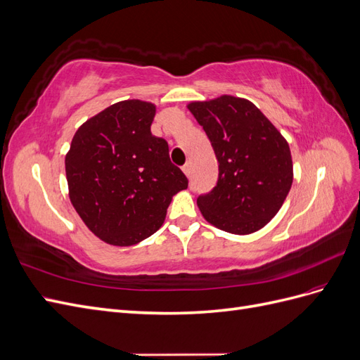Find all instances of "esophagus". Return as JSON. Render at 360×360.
Returning <instances> with one entry per match:
<instances>
[{
  "label": "esophagus",
  "mask_w": 360,
  "mask_h": 360,
  "mask_svg": "<svg viewBox=\"0 0 360 360\" xmlns=\"http://www.w3.org/2000/svg\"><path fill=\"white\" fill-rule=\"evenodd\" d=\"M183 172L184 174H186V176L189 177L191 176V171H192V165H191V162H186V163H184V165H183Z\"/></svg>",
  "instance_id": "34e87169"
}]
</instances>
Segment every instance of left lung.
I'll return each instance as SVG.
<instances>
[{"instance_id": "obj_1", "label": "left lung", "mask_w": 360, "mask_h": 360, "mask_svg": "<svg viewBox=\"0 0 360 360\" xmlns=\"http://www.w3.org/2000/svg\"><path fill=\"white\" fill-rule=\"evenodd\" d=\"M188 110L209 136L217 162L216 186L197 204L207 222L231 234H250L270 222L292 183L290 147L279 130L246 99L224 94Z\"/></svg>"}]
</instances>
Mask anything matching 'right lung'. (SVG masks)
<instances>
[{"mask_svg": "<svg viewBox=\"0 0 360 360\" xmlns=\"http://www.w3.org/2000/svg\"><path fill=\"white\" fill-rule=\"evenodd\" d=\"M156 106L138 99L108 106L76 130L66 155L69 197L103 242L132 246L156 233L188 179L168 143L151 135Z\"/></svg>", "mask_w": 360, "mask_h": 360, "instance_id": "add662e5", "label": "right lung"}]
</instances>
